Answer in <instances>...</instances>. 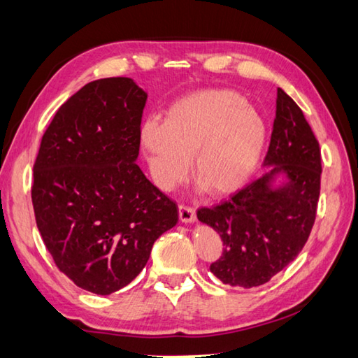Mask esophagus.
I'll use <instances>...</instances> for the list:
<instances>
[{
    "label": "esophagus",
    "instance_id": "1",
    "mask_svg": "<svg viewBox=\"0 0 358 358\" xmlns=\"http://www.w3.org/2000/svg\"><path fill=\"white\" fill-rule=\"evenodd\" d=\"M178 213H180V220L185 224H191L196 220V210L192 206H187L181 203L178 206Z\"/></svg>",
    "mask_w": 358,
    "mask_h": 358
}]
</instances>
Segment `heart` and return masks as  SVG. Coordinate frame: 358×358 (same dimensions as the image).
Instances as JSON below:
<instances>
[{
	"instance_id": "b5f03b06",
	"label": "heart",
	"mask_w": 358,
	"mask_h": 358,
	"mask_svg": "<svg viewBox=\"0 0 358 358\" xmlns=\"http://www.w3.org/2000/svg\"><path fill=\"white\" fill-rule=\"evenodd\" d=\"M266 144V125L243 95L233 90H201L167 109L164 122L147 120L141 145L155 183L169 191L187 172L201 186L224 196L252 177Z\"/></svg>"
}]
</instances>
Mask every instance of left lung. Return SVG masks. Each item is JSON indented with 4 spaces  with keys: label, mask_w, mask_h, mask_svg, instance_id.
Returning a JSON list of instances; mask_svg holds the SVG:
<instances>
[{
    "label": "left lung",
    "mask_w": 358,
    "mask_h": 358,
    "mask_svg": "<svg viewBox=\"0 0 358 358\" xmlns=\"http://www.w3.org/2000/svg\"><path fill=\"white\" fill-rule=\"evenodd\" d=\"M263 177L213 208H200V222L213 227L224 243L210 271L230 287L253 288L269 282L294 259L310 236L321 191V150L311 127L283 90ZM283 174L278 185L275 178Z\"/></svg>",
    "instance_id": "1"
}]
</instances>
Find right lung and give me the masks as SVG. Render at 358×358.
Returning a JSON list of instances; mask_svg holds the SVG:
<instances>
[{
    "mask_svg": "<svg viewBox=\"0 0 358 358\" xmlns=\"http://www.w3.org/2000/svg\"><path fill=\"white\" fill-rule=\"evenodd\" d=\"M147 94L131 78L86 84L57 109L34 162L32 206L57 269L108 296L144 269L178 208L136 164Z\"/></svg>",
    "mask_w": 358,
    "mask_h": 358,
    "instance_id": "add662e5",
    "label": "right lung"
}]
</instances>
